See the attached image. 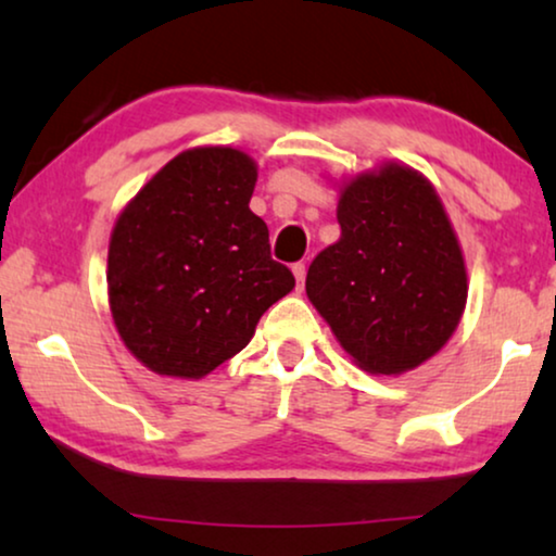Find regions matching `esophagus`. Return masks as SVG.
<instances>
[{"label": "esophagus", "mask_w": 556, "mask_h": 556, "mask_svg": "<svg viewBox=\"0 0 556 556\" xmlns=\"http://www.w3.org/2000/svg\"><path fill=\"white\" fill-rule=\"evenodd\" d=\"M292 271H294V277H296V287L302 289V287H304V277H306V267H304V262H296L294 267H292Z\"/></svg>", "instance_id": "obj_1"}]
</instances>
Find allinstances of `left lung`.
I'll return each instance as SVG.
<instances>
[{"label": "left lung", "mask_w": 556, "mask_h": 556, "mask_svg": "<svg viewBox=\"0 0 556 556\" xmlns=\"http://www.w3.org/2000/svg\"><path fill=\"white\" fill-rule=\"evenodd\" d=\"M341 237L316 254L306 296L361 371L433 358L468 302V267L443 200L416 167L383 161L339 185Z\"/></svg>", "instance_id": "8db88e82"}]
</instances>
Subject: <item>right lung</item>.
Listing matches in <instances>:
<instances>
[{
    "mask_svg": "<svg viewBox=\"0 0 556 556\" xmlns=\"http://www.w3.org/2000/svg\"><path fill=\"white\" fill-rule=\"evenodd\" d=\"M257 163L198 146L126 202L109 242V306L121 341L157 376L198 378L250 343L262 314L294 289L250 210Z\"/></svg>",
    "mask_w": 556,
    "mask_h": 556,
    "instance_id": "1",
    "label": "right lung"
}]
</instances>
